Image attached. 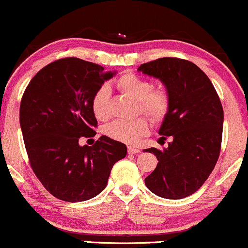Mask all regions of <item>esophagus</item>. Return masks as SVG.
I'll return each instance as SVG.
<instances>
[{
	"label": "esophagus",
	"mask_w": 248,
	"mask_h": 248,
	"mask_svg": "<svg viewBox=\"0 0 248 248\" xmlns=\"http://www.w3.org/2000/svg\"><path fill=\"white\" fill-rule=\"evenodd\" d=\"M138 153H140V149L135 148V147H132V146L128 147V154H138Z\"/></svg>",
	"instance_id": "esophagus-1"
}]
</instances>
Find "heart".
I'll use <instances>...</instances> for the list:
<instances>
[{
  "label": "heart",
  "mask_w": 248,
  "mask_h": 248,
  "mask_svg": "<svg viewBox=\"0 0 248 248\" xmlns=\"http://www.w3.org/2000/svg\"><path fill=\"white\" fill-rule=\"evenodd\" d=\"M115 86L122 93L138 100V111L146 114L155 124H160L166 119L170 110L172 99L165 88H154L148 78L124 73L115 80ZM92 110L95 118L106 120L109 115L108 108V89L100 87L92 97ZM149 129L148 120L145 116H138L133 120H115L107 124L105 134L113 140L126 143H134Z\"/></svg>",
  "instance_id": "heart-1"
}]
</instances>
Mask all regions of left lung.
Returning a JSON list of instances; mask_svg holds the SVG:
<instances>
[{"mask_svg":"<svg viewBox=\"0 0 248 248\" xmlns=\"http://www.w3.org/2000/svg\"><path fill=\"white\" fill-rule=\"evenodd\" d=\"M160 78L172 106L159 134L170 137L167 148L145 149L159 164L145 179L151 192L182 199L197 192L216 167L221 149L224 109L208 76L187 60L161 58L138 68ZM160 139V140H161Z\"/></svg>","mask_w":248,"mask_h":248,"instance_id":"obj_1","label":"left lung"}]
</instances>
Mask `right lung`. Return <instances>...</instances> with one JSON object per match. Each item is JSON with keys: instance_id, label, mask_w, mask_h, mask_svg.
<instances>
[{"instance_id": "1", "label": "right lung", "mask_w": 248, "mask_h": 248, "mask_svg": "<svg viewBox=\"0 0 248 248\" xmlns=\"http://www.w3.org/2000/svg\"><path fill=\"white\" fill-rule=\"evenodd\" d=\"M78 58L56 60L27 86L20 106V124L32 172L45 188L68 202L89 200L107 186L114 164L127 147L102 135L93 146L97 121L92 97L114 73Z\"/></svg>"}]
</instances>
